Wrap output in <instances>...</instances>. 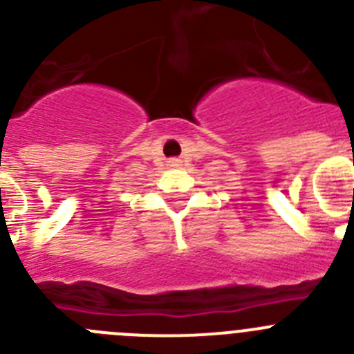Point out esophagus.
I'll list each match as a JSON object with an SVG mask.
<instances>
[{"instance_id":"esophagus-1","label":"esophagus","mask_w":354,"mask_h":354,"mask_svg":"<svg viewBox=\"0 0 354 354\" xmlns=\"http://www.w3.org/2000/svg\"><path fill=\"white\" fill-rule=\"evenodd\" d=\"M168 167H171V168H177V167H180V159H170V161H168Z\"/></svg>"}]
</instances>
